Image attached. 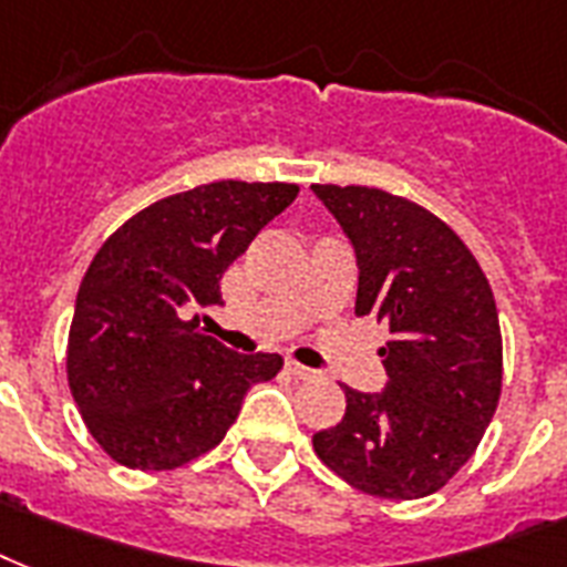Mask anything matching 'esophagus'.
I'll use <instances>...</instances> for the list:
<instances>
[{"instance_id": "1", "label": "esophagus", "mask_w": 567, "mask_h": 567, "mask_svg": "<svg viewBox=\"0 0 567 567\" xmlns=\"http://www.w3.org/2000/svg\"><path fill=\"white\" fill-rule=\"evenodd\" d=\"M287 372H289V375H292V379H301V381L313 379V375H316L313 370H307V367H301V363H296V361L287 363Z\"/></svg>"}]
</instances>
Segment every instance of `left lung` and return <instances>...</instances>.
<instances>
[{"label": "left lung", "instance_id": "1", "mask_svg": "<svg viewBox=\"0 0 567 567\" xmlns=\"http://www.w3.org/2000/svg\"><path fill=\"white\" fill-rule=\"evenodd\" d=\"M358 257L354 313L390 328L384 393L346 390L313 450L352 488L420 499L462 471L503 390V337L485 271L425 206L370 186H313Z\"/></svg>", "mask_w": 567, "mask_h": 567}]
</instances>
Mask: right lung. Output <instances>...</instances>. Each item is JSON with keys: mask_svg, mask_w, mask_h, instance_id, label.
<instances>
[{"mask_svg": "<svg viewBox=\"0 0 567 567\" xmlns=\"http://www.w3.org/2000/svg\"><path fill=\"white\" fill-rule=\"evenodd\" d=\"M296 195V183H206L135 213L94 254L70 322L68 384L117 464L183 467L280 372V354L230 352L186 316L221 305L227 266Z\"/></svg>", "mask_w": 567, "mask_h": 567, "instance_id": "right-lung-1", "label": "right lung"}]
</instances>
